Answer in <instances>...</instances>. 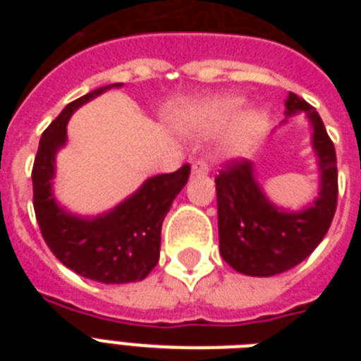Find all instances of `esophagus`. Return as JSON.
<instances>
[{"instance_id": "esophagus-1", "label": "esophagus", "mask_w": 361, "mask_h": 361, "mask_svg": "<svg viewBox=\"0 0 361 361\" xmlns=\"http://www.w3.org/2000/svg\"><path fill=\"white\" fill-rule=\"evenodd\" d=\"M191 170H192V174L204 176V174H208L209 166H208V163H206V161H204V159H197V161H195V163H192Z\"/></svg>"}]
</instances>
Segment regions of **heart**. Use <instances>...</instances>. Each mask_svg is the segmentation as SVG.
<instances>
[{"label": "heart", "instance_id": "1", "mask_svg": "<svg viewBox=\"0 0 361 361\" xmlns=\"http://www.w3.org/2000/svg\"><path fill=\"white\" fill-rule=\"evenodd\" d=\"M241 101L238 99H223L217 103L209 104L208 109L204 110L202 116V129L204 130H217L223 125H226L234 116L240 112ZM264 118L260 114H249L245 120L238 125L234 133L228 138V149L232 153H243L247 147L251 146L252 142L257 140L258 136L262 135L264 130Z\"/></svg>", "mask_w": 361, "mask_h": 361}]
</instances>
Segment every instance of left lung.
<instances>
[{
  "label": "left lung",
  "instance_id": "8db88e82",
  "mask_svg": "<svg viewBox=\"0 0 361 361\" xmlns=\"http://www.w3.org/2000/svg\"><path fill=\"white\" fill-rule=\"evenodd\" d=\"M305 112L313 123L322 183L317 202L300 214L274 208L252 178L247 159L226 161L215 176L221 255L240 274L269 277L294 268L314 251L337 208V157L334 142L317 110L296 93H288L286 114Z\"/></svg>",
  "mask_w": 361,
  "mask_h": 361
}]
</instances>
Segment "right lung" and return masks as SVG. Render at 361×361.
I'll return each mask as SVG.
<instances>
[{
  "label": "right lung",
  "mask_w": 361,
  "mask_h": 361,
  "mask_svg": "<svg viewBox=\"0 0 361 361\" xmlns=\"http://www.w3.org/2000/svg\"><path fill=\"white\" fill-rule=\"evenodd\" d=\"M120 86L99 87L67 104L42 133L31 170L35 217L50 251L78 275L106 285L142 281L155 268L164 215L191 174V164L185 163L172 174L153 176L123 204L93 221L78 219L58 208L50 180L56 152L67 138L71 114L99 93Z\"/></svg>",
  "instance_id": "1"
}]
</instances>
